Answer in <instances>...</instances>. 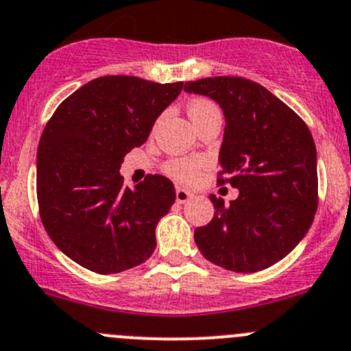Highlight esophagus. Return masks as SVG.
Wrapping results in <instances>:
<instances>
[{"mask_svg":"<svg viewBox=\"0 0 351 351\" xmlns=\"http://www.w3.org/2000/svg\"><path fill=\"white\" fill-rule=\"evenodd\" d=\"M192 197H193V193L189 192V190L182 189V186H178V189H176V202L178 204H186L190 199H192Z\"/></svg>","mask_w":351,"mask_h":351,"instance_id":"1","label":"esophagus"}]
</instances>
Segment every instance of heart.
I'll return each mask as SVG.
<instances>
[{"instance_id": "obj_1", "label": "heart", "mask_w": 351, "mask_h": 351, "mask_svg": "<svg viewBox=\"0 0 351 351\" xmlns=\"http://www.w3.org/2000/svg\"><path fill=\"white\" fill-rule=\"evenodd\" d=\"M186 110H189V117L192 118L193 123L199 121L202 117H206L207 113L219 111L213 101L204 99V97H197V99L190 101ZM207 166H209V161L206 158H200V156H195V158H176L166 162L165 171L166 175H169L176 182L192 183L202 175Z\"/></svg>"}]
</instances>
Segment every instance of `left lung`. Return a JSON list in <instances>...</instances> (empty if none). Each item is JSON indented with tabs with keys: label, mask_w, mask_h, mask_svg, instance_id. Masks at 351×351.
<instances>
[{
	"label": "left lung",
	"mask_w": 351,
	"mask_h": 351,
	"mask_svg": "<svg viewBox=\"0 0 351 351\" xmlns=\"http://www.w3.org/2000/svg\"><path fill=\"white\" fill-rule=\"evenodd\" d=\"M224 111L217 185L240 190L193 238L204 257L234 273H257L290 254L305 237L319 204L317 154L311 130L266 87L243 77L186 82Z\"/></svg>",
	"instance_id": "obj_1"
}]
</instances>
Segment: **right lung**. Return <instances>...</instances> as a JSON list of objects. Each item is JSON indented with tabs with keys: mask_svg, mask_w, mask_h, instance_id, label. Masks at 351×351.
Instances as JSON below:
<instances>
[{
	"mask_svg": "<svg viewBox=\"0 0 351 351\" xmlns=\"http://www.w3.org/2000/svg\"><path fill=\"white\" fill-rule=\"evenodd\" d=\"M182 89L183 82L94 78L44 127L37 147L40 221L54 245L85 269L121 273L154 252L156 226L175 202V186L166 176L147 175L132 190L120 165L147 141L156 118Z\"/></svg>",
	"mask_w": 351,
	"mask_h": 351,
	"instance_id": "add662e5",
	"label": "right lung"
}]
</instances>
